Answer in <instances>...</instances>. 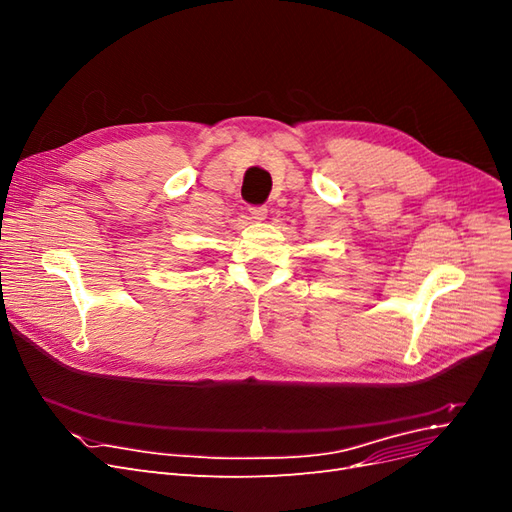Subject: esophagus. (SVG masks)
<instances>
[{
    "label": "esophagus",
    "mask_w": 512,
    "mask_h": 512,
    "mask_svg": "<svg viewBox=\"0 0 512 512\" xmlns=\"http://www.w3.org/2000/svg\"><path fill=\"white\" fill-rule=\"evenodd\" d=\"M250 215L254 222H262L267 218V209L265 207H250Z\"/></svg>",
    "instance_id": "obj_1"
}]
</instances>
